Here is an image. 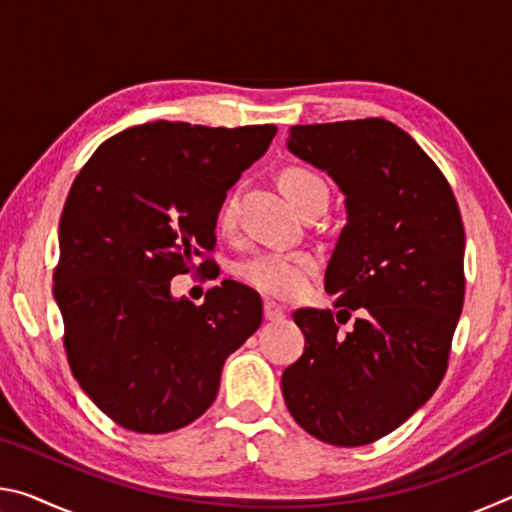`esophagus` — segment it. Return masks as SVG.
Instances as JSON below:
<instances>
[{
    "label": "esophagus",
    "instance_id": "obj_1",
    "mask_svg": "<svg viewBox=\"0 0 512 512\" xmlns=\"http://www.w3.org/2000/svg\"><path fill=\"white\" fill-rule=\"evenodd\" d=\"M284 314H287V311H284V307L275 305V302H271V300L264 302V318L266 320H282Z\"/></svg>",
    "mask_w": 512,
    "mask_h": 512
}]
</instances>
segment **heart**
<instances>
[{
    "mask_svg": "<svg viewBox=\"0 0 512 512\" xmlns=\"http://www.w3.org/2000/svg\"><path fill=\"white\" fill-rule=\"evenodd\" d=\"M280 187L300 214L325 212L329 187L325 178L307 167H287L280 173ZM237 192H230L219 207V228L230 232L237 223ZM318 271V257L307 250L296 253H257L239 264V277L248 287L273 300H293L309 287Z\"/></svg>",
    "mask_w": 512,
    "mask_h": 512,
    "instance_id": "heart-1",
    "label": "heart"
}]
</instances>
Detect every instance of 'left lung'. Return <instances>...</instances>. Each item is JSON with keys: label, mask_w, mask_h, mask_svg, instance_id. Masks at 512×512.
I'll use <instances>...</instances> for the list:
<instances>
[{"label": "left lung", "mask_w": 512, "mask_h": 512, "mask_svg": "<svg viewBox=\"0 0 512 512\" xmlns=\"http://www.w3.org/2000/svg\"><path fill=\"white\" fill-rule=\"evenodd\" d=\"M287 146L336 180L348 223L325 273L339 314H293L305 352L284 370L282 395L314 438L370 445L409 420L447 372L465 298L461 210L438 164L386 119L291 126Z\"/></svg>", "instance_id": "obj_1"}]
</instances>
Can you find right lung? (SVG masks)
Segmentation results:
<instances>
[{"mask_svg": "<svg viewBox=\"0 0 512 512\" xmlns=\"http://www.w3.org/2000/svg\"><path fill=\"white\" fill-rule=\"evenodd\" d=\"M275 133L151 121L103 142L69 189L54 268L63 343L72 375L119 427L167 433L201 418L225 359L262 325L244 284L223 280L198 307L169 287L216 266L207 255L225 192Z\"/></svg>", "mask_w": 512, "mask_h": 512, "instance_id": "add662e5", "label": "right lung"}]
</instances>
